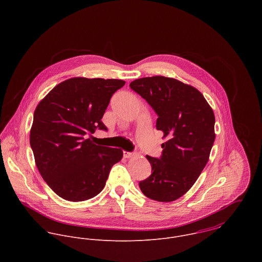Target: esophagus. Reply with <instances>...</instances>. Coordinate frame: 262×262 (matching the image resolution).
I'll return each instance as SVG.
<instances>
[{
	"label": "esophagus",
	"mask_w": 262,
	"mask_h": 262,
	"mask_svg": "<svg viewBox=\"0 0 262 262\" xmlns=\"http://www.w3.org/2000/svg\"><path fill=\"white\" fill-rule=\"evenodd\" d=\"M123 156H124L125 158H130V157L133 156V153H132V152H128V151H124V152H123Z\"/></svg>",
	"instance_id": "obj_1"
}]
</instances>
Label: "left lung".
Returning a JSON list of instances; mask_svg holds the SVG:
<instances>
[{"label":"left lung","mask_w":262,"mask_h":262,"mask_svg":"<svg viewBox=\"0 0 262 262\" xmlns=\"http://www.w3.org/2000/svg\"><path fill=\"white\" fill-rule=\"evenodd\" d=\"M130 88L156 113V129L167 139L159 158L146 156L152 173L139 187L151 200L176 201L192 187L209 160L215 141L214 112L196 89L174 78L142 77Z\"/></svg>","instance_id":"obj_1"}]
</instances>
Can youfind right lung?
<instances>
[{"label": "right lung", "mask_w": 262, "mask_h": 262, "mask_svg": "<svg viewBox=\"0 0 262 262\" xmlns=\"http://www.w3.org/2000/svg\"><path fill=\"white\" fill-rule=\"evenodd\" d=\"M121 79L73 77L38 104L30 145L38 170L60 198L81 202L102 191L113 165L123 151L94 144L85 135L107 131L101 121Z\"/></svg>", "instance_id": "obj_1"}]
</instances>
